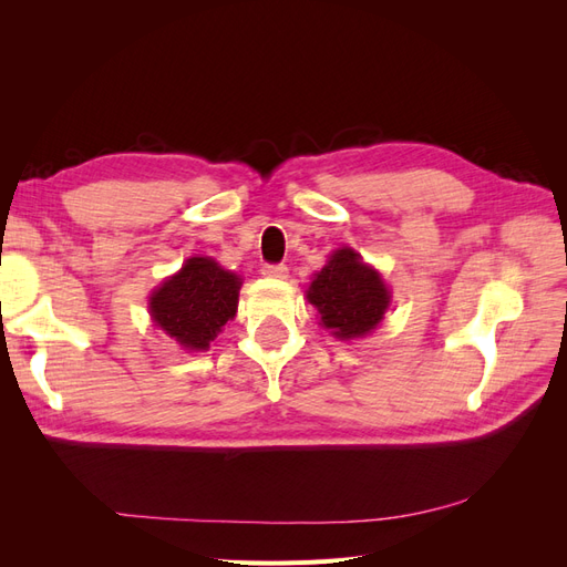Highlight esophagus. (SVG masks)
<instances>
[{
	"label": "esophagus",
	"mask_w": 567,
	"mask_h": 567,
	"mask_svg": "<svg viewBox=\"0 0 567 567\" xmlns=\"http://www.w3.org/2000/svg\"><path fill=\"white\" fill-rule=\"evenodd\" d=\"M262 274L269 279H286L288 277V267L286 265H265Z\"/></svg>",
	"instance_id": "esophagus-1"
}]
</instances>
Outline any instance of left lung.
Segmentation results:
<instances>
[{
	"label": "left lung",
	"instance_id": "8db88e82",
	"mask_svg": "<svg viewBox=\"0 0 567 567\" xmlns=\"http://www.w3.org/2000/svg\"><path fill=\"white\" fill-rule=\"evenodd\" d=\"M307 300L319 310L323 329L340 340H354L383 321L390 290L381 274L362 262V255L338 248L315 274Z\"/></svg>",
	"mask_w": 567,
	"mask_h": 567
}]
</instances>
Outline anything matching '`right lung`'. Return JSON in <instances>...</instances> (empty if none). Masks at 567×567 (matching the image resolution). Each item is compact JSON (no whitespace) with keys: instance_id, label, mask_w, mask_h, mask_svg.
<instances>
[{"instance_id":"add662e5","label":"right lung","mask_w":567,"mask_h":567,"mask_svg":"<svg viewBox=\"0 0 567 567\" xmlns=\"http://www.w3.org/2000/svg\"><path fill=\"white\" fill-rule=\"evenodd\" d=\"M241 277L213 257H188L148 298L153 323L188 352H203L238 310Z\"/></svg>"}]
</instances>
